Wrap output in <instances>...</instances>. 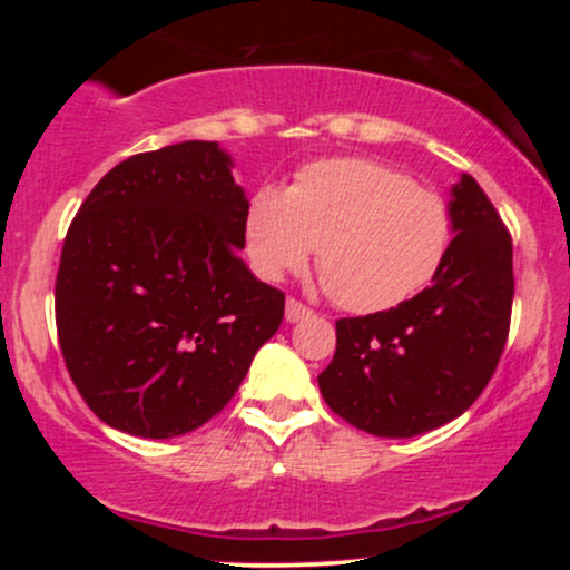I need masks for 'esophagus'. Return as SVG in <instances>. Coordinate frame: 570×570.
Returning a JSON list of instances; mask_svg holds the SVG:
<instances>
[{
  "label": "esophagus",
  "mask_w": 570,
  "mask_h": 570,
  "mask_svg": "<svg viewBox=\"0 0 570 570\" xmlns=\"http://www.w3.org/2000/svg\"><path fill=\"white\" fill-rule=\"evenodd\" d=\"M313 311L307 305L299 303V299L289 297L286 299V322L289 324H297V322H305V318H311Z\"/></svg>",
  "instance_id": "34e87169"
}]
</instances>
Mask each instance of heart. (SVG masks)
Here are the masks:
<instances>
[{"mask_svg": "<svg viewBox=\"0 0 570 570\" xmlns=\"http://www.w3.org/2000/svg\"><path fill=\"white\" fill-rule=\"evenodd\" d=\"M453 235L444 195L372 158L307 163L286 189L259 187L244 217V252L259 278L303 271L316 246L324 289L351 313L410 303L440 276Z\"/></svg>", "mask_w": 570, "mask_h": 570, "instance_id": "obj_1", "label": "heart"}]
</instances>
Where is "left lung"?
<instances>
[{
  "label": "left lung",
  "mask_w": 570,
  "mask_h": 570,
  "mask_svg": "<svg viewBox=\"0 0 570 570\" xmlns=\"http://www.w3.org/2000/svg\"><path fill=\"white\" fill-rule=\"evenodd\" d=\"M455 238L440 276L410 303L340 318L318 375L324 402L351 426L389 440L426 434L466 412L509 337L512 238L469 174L453 185Z\"/></svg>",
  "instance_id": "8db88e82"
}]
</instances>
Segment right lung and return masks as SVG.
I'll list each match as a JSON object with an SVG mask.
<instances>
[{"mask_svg": "<svg viewBox=\"0 0 570 570\" xmlns=\"http://www.w3.org/2000/svg\"><path fill=\"white\" fill-rule=\"evenodd\" d=\"M230 166L217 141L134 155L71 219L58 343L107 426L149 440L203 426L278 332L284 292L238 257L248 200Z\"/></svg>", "mask_w": 570, "mask_h": 570, "instance_id": "obj_1", "label": "right lung"}]
</instances>
